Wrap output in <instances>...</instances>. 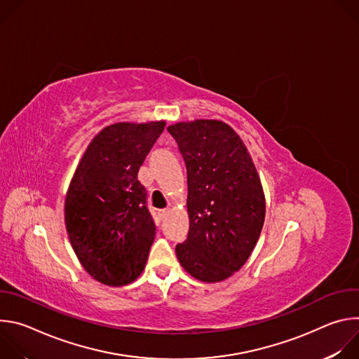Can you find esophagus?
Instances as JSON below:
<instances>
[{"label":"esophagus","mask_w":359,"mask_h":359,"mask_svg":"<svg viewBox=\"0 0 359 359\" xmlns=\"http://www.w3.org/2000/svg\"><path fill=\"white\" fill-rule=\"evenodd\" d=\"M169 213H170V210H169V209H165V210H161V212H159V215H161V217H162V219H166V217L169 216Z\"/></svg>","instance_id":"obj_1"}]
</instances>
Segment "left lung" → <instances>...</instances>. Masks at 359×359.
<instances>
[{
	"label": "left lung",
	"mask_w": 359,
	"mask_h": 359,
	"mask_svg": "<svg viewBox=\"0 0 359 359\" xmlns=\"http://www.w3.org/2000/svg\"><path fill=\"white\" fill-rule=\"evenodd\" d=\"M187 169L189 234L176 245L182 267L204 283L231 277L248 260L266 217L250 153L231 126L197 119L168 128Z\"/></svg>",
	"instance_id": "obj_1"
}]
</instances>
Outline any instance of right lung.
<instances>
[{
    "label": "right lung",
    "mask_w": 359,
    "mask_h": 359,
    "mask_svg": "<svg viewBox=\"0 0 359 359\" xmlns=\"http://www.w3.org/2000/svg\"><path fill=\"white\" fill-rule=\"evenodd\" d=\"M165 121L119 122L88 144L65 197L71 245L96 281L121 287L143 271L156 226L137 172Z\"/></svg>",
    "instance_id": "obj_1"
}]
</instances>
